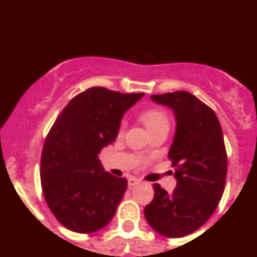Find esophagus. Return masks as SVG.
I'll list each match as a JSON object with an SVG mask.
<instances>
[{
    "instance_id": "obj_1",
    "label": "esophagus",
    "mask_w": 257,
    "mask_h": 257,
    "mask_svg": "<svg viewBox=\"0 0 257 257\" xmlns=\"http://www.w3.org/2000/svg\"><path fill=\"white\" fill-rule=\"evenodd\" d=\"M138 183H140V180H138V178H136V177H129L128 178L129 187H133V186L138 185Z\"/></svg>"
}]
</instances>
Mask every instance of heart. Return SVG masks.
<instances>
[{
    "mask_svg": "<svg viewBox=\"0 0 257 257\" xmlns=\"http://www.w3.org/2000/svg\"><path fill=\"white\" fill-rule=\"evenodd\" d=\"M140 118H142L143 123L145 124L149 133L159 131V129H169V117L160 108H150V109L144 110L140 114ZM121 129H123V125H121Z\"/></svg>",
    "mask_w": 257,
    "mask_h": 257,
    "instance_id": "heart-1",
    "label": "heart"
}]
</instances>
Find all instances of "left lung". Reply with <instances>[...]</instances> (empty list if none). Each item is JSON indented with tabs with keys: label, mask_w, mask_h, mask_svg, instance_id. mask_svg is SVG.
Wrapping results in <instances>:
<instances>
[{
	"label": "left lung",
	"mask_w": 257,
	"mask_h": 257,
	"mask_svg": "<svg viewBox=\"0 0 257 257\" xmlns=\"http://www.w3.org/2000/svg\"><path fill=\"white\" fill-rule=\"evenodd\" d=\"M171 108L176 131L169 150L177 185L169 194L154 183V199L144 214L151 228L167 237H182L201 228L217 209L225 187L228 159L217 115L186 91L153 94Z\"/></svg>",
	"instance_id": "1"
}]
</instances>
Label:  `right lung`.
<instances>
[{
  "mask_svg": "<svg viewBox=\"0 0 257 257\" xmlns=\"http://www.w3.org/2000/svg\"><path fill=\"white\" fill-rule=\"evenodd\" d=\"M143 96L88 88L54 123L43 147L40 178L48 207L65 228L93 233L114 217L128 182L104 171L98 154L114 142L124 113Z\"/></svg>",
  "mask_w": 257,
  "mask_h": 257,
  "instance_id": "right-lung-1",
  "label": "right lung"
}]
</instances>
